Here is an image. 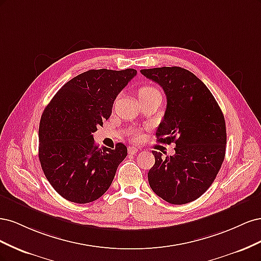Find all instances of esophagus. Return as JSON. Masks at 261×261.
<instances>
[{"mask_svg": "<svg viewBox=\"0 0 261 261\" xmlns=\"http://www.w3.org/2000/svg\"><path fill=\"white\" fill-rule=\"evenodd\" d=\"M127 150H128V154H135L136 152H138V151H139L138 148L134 147V146H129Z\"/></svg>", "mask_w": 261, "mask_h": 261, "instance_id": "34e87169", "label": "esophagus"}]
</instances>
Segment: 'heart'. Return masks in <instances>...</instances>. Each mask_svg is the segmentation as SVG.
<instances>
[{
  "instance_id": "1",
  "label": "heart",
  "mask_w": 261,
  "mask_h": 261,
  "mask_svg": "<svg viewBox=\"0 0 261 261\" xmlns=\"http://www.w3.org/2000/svg\"><path fill=\"white\" fill-rule=\"evenodd\" d=\"M155 93H160L159 90H158L156 88H154V87L152 86H144L141 87V88L138 89V97L140 100H145L147 98H149L150 96H152V94H155ZM134 138H138V134H134L133 135Z\"/></svg>"
}]
</instances>
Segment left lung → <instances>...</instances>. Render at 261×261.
Returning <instances> with one entry per match:
<instances>
[{
    "instance_id": "left-lung-1",
    "label": "left lung",
    "mask_w": 261,
    "mask_h": 261,
    "mask_svg": "<svg viewBox=\"0 0 261 261\" xmlns=\"http://www.w3.org/2000/svg\"><path fill=\"white\" fill-rule=\"evenodd\" d=\"M140 73L160 85L167 96L158 141L176 145L174 155L152 152L155 162L148 172L149 185L172 204L194 201L211 186L223 163V113L207 86L185 68L156 67Z\"/></svg>"
}]
</instances>
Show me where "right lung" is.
Here are the masks:
<instances>
[{
  "instance_id": "obj_1",
  "label": "right lung",
  "mask_w": 261,
  "mask_h": 261,
  "mask_svg": "<svg viewBox=\"0 0 261 261\" xmlns=\"http://www.w3.org/2000/svg\"><path fill=\"white\" fill-rule=\"evenodd\" d=\"M137 70L90 69L67 82L46 106L39 125V160L63 198L97 200L111 186L127 148H99L92 133L112 113L114 100Z\"/></svg>"
}]
</instances>
